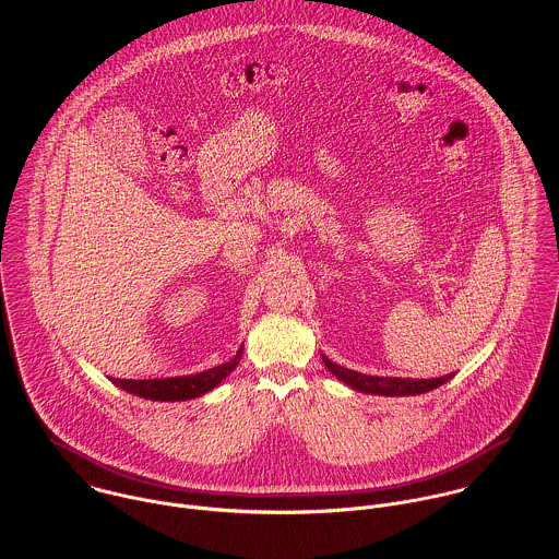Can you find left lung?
I'll return each mask as SVG.
<instances>
[{
  "label": "left lung",
  "instance_id": "1",
  "mask_svg": "<svg viewBox=\"0 0 559 559\" xmlns=\"http://www.w3.org/2000/svg\"><path fill=\"white\" fill-rule=\"evenodd\" d=\"M322 361L326 366V370L340 379L342 383H346L348 388L364 392V394H379V396H419L426 394L430 390H437L439 385L448 383L452 379V374L439 377V379H396V377H370V374H361L348 368H342L337 364H333L331 359H326L322 355Z\"/></svg>",
  "mask_w": 559,
  "mask_h": 559
}]
</instances>
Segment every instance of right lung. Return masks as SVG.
Returning a JSON list of instances; mask_svg holds the SVG:
<instances>
[{
    "label": "right lung",
    "mask_w": 559,
    "mask_h": 559,
    "mask_svg": "<svg viewBox=\"0 0 559 559\" xmlns=\"http://www.w3.org/2000/svg\"><path fill=\"white\" fill-rule=\"evenodd\" d=\"M240 355H242V346L237 350V355L222 364L215 366L211 370L198 372V374H189V377H171V379H146V381H135V379H109L114 385H118L120 390L135 394L140 399L146 400H191L198 396H204L206 392L215 390L237 366H239Z\"/></svg>",
    "instance_id": "1"
}]
</instances>
